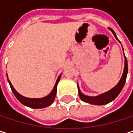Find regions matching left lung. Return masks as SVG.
Instances as JSON below:
<instances>
[{
  "mask_svg": "<svg viewBox=\"0 0 133 133\" xmlns=\"http://www.w3.org/2000/svg\"><path fill=\"white\" fill-rule=\"evenodd\" d=\"M114 35V36L116 37V38L119 41V40L117 38L116 33L114 32V31L112 29H109ZM120 42V41H119ZM125 56V55H124ZM127 73H128V62H127V59L126 57L125 56V65H124V71L122 75V78L119 80V82H118V84L112 88V89H110L109 91L106 92L105 93H102L98 96H88L84 95L83 93L80 91V89L78 85V95L80 98L85 102H88L92 105H105L109 103L110 102L113 101L122 91L125 83V80H126V76H127Z\"/></svg>",
  "mask_w": 133,
  "mask_h": 133,
  "instance_id": "1",
  "label": "left lung"
}]
</instances>
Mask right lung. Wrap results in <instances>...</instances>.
<instances>
[{
  "instance_id": "right-lung-1",
  "label": "right lung",
  "mask_w": 133,
  "mask_h": 133,
  "mask_svg": "<svg viewBox=\"0 0 133 133\" xmlns=\"http://www.w3.org/2000/svg\"><path fill=\"white\" fill-rule=\"evenodd\" d=\"M61 75H60L56 81V83L54 86V89H52V91L51 92V93L45 96V97H43V98H27V97H24L23 95H21V94L17 92L14 88L13 87L12 84L11 83L10 80L8 79V75H7V78H8V81L9 82V85L11 86V89L13 92L14 95H15V97L17 98V100L23 105L28 106V107H30V108H32V109H42V108H45L47 106H49L50 105L52 104V102H54L55 98V95H56V92H57V85H58V83L60 80V78H61Z\"/></svg>"
}]
</instances>
